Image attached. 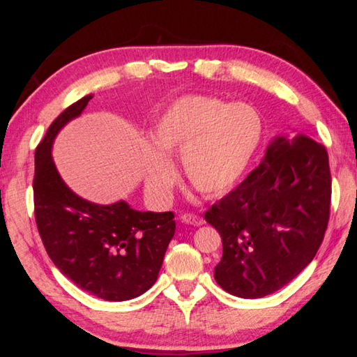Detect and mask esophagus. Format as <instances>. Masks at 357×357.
<instances>
[{"mask_svg": "<svg viewBox=\"0 0 357 357\" xmlns=\"http://www.w3.org/2000/svg\"><path fill=\"white\" fill-rule=\"evenodd\" d=\"M181 221L185 222V224H190V225H202L204 221L199 215H195V213H184L181 215Z\"/></svg>", "mask_w": 357, "mask_h": 357, "instance_id": "1", "label": "esophagus"}]
</instances>
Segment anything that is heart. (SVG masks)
Here are the masks:
<instances>
[{
    "mask_svg": "<svg viewBox=\"0 0 357 357\" xmlns=\"http://www.w3.org/2000/svg\"><path fill=\"white\" fill-rule=\"evenodd\" d=\"M262 113L248 102L208 95L174 101L155 126L153 142L165 156H183L185 178L208 198L229 193L244 178L264 138ZM178 174L165 158L150 155L146 187L156 201L169 199Z\"/></svg>",
    "mask_w": 357,
    "mask_h": 357,
    "instance_id": "b5f03b06",
    "label": "heart"
}]
</instances>
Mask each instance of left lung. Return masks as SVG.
<instances>
[{
    "mask_svg": "<svg viewBox=\"0 0 357 357\" xmlns=\"http://www.w3.org/2000/svg\"><path fill=\"white\" fill-rule=\"evenodd\" d=\"M330 202L325 147L304 135L279 136L259 167L204 215L222 238L216 282L245 299L287 285L319 250Z\"/></svg>",
    "mask_w": 357,
    "mask_h": 357,
    "instance_id": "8db88e82",
    "label": "left lung"
}]
</instances>
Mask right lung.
I'll list each match as a JSON object with an SVG mask.
<instances>
[{"mask_svg":"<svg viewBox=\"0 0 357 357\" xmlns=\"http://www.w3.org/2000/svg\"><path fill=\"white\" fill-rule=\"evenodd\" d=\"M92 98L86 95L59 113L38 144L35 221L45 252L66 278L96 298L128 301L156 282L176 222L173 211H138L124 201L96 206L63 183L52 159L53 138Z\"/></svg>","mask_w":357,"mask_h":357,"instance_id":"1","label":"right lung"}]
</instances>
